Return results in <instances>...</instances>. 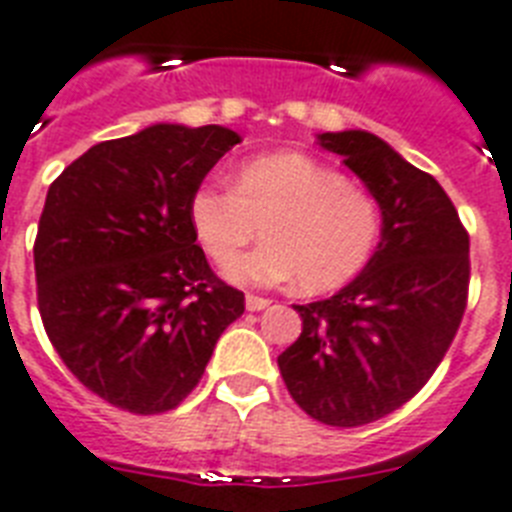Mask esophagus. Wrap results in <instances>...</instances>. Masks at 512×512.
Wrapping results in <instances>:
<instances>
[{
  "mask_svg": "<svg viewBox=\"0 0 512 512\" xmlns=\"http://www.w3.org/2000/svg\"><path fill=\"white\" fill-rule=\"evenodd\" d=\"M272 304L269 298H261V296H245V309L248 312H261V309H267Z\"/></svg>",
  "mask_w": 512,
  "mask_h": 512,
  "instance_id": "obj_1",
  "label": "esophagus"
}]
</instances>
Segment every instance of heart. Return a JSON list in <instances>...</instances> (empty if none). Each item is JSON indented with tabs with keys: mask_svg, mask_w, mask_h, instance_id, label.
I'll return each mask as SVG.
<instances>
[{
	"mask_svg": "<svg viewBox=\"0 0 512 512\" xmlns=\"http://www.w3.org/2000/svg\"><path fill=\"white\" fill-rule=\"evenodd\" d=\"M190 227L219 267H230L265 227L267 246L227 272L269 288L298 280L327 293L365 269L380 237V208L365 187L306 153H272L235 171L232 187L200 182L187 203Z\"/></svg>",
	"mask_w": 512,
	"mask_h": 512,
	"instance_id": "b5f03b06",
	"label": "heart"
}]
</instances>
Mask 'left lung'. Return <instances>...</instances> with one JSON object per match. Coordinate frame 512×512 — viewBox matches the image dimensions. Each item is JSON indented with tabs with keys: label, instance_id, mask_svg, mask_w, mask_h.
I'll return each instance as SVG.
<instances>
[{
	"label": "left lung",
	"instance_id": "1",
	"mask_svg": "<svg viewBox=\"0 0 512 512\" xmlns=\"http://www.w3.org/2000/svg\"><path fill=\"white\" fill-rule=\"evenodd\" d=\"M317 142L365 182L383 227L346 288L296 306L304 330L277 365L309 418L357 428L410 402L444 359L468 304L470 240L439 182L388 142L362 129Z\"/></svg>",
	"mask_w": 512,
	"mask_h": 512
}]
</instances>
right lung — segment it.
Listing matches in <instances>:
<instances>
[{
	"label": "right lung",
	"instance_id": "obj_1",
	"mask_svg": "<svg viewBox=\"0 0 512 512\" xmlns=\"http://www.w3.org/2000/svg\"><path fill=\"white\" fill-rule=\"evenodd\" d=\"M237 142L216 124H155L89 147L49 185L34 243L44 330L113 407L174 410L245 312L187 219L192 190Z\"/></svg>",
	"mask_w": 512,
	"mask_h": 512
}]
</instances>
